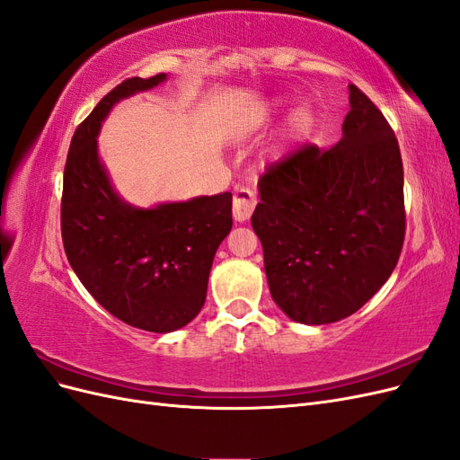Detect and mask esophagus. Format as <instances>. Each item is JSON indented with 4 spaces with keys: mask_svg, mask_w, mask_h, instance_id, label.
<instances>
[{
    "mask_svg": "<svg viewBox=\"0 0 460 460\" xmlns=\"http://www.w3.org/2000/svg\"><path fill=\"white\" fill-rule=\"evenodd\" d=\"M257 205V196L253 190L245 186H238L234 191V201H232V215L238 222H245L249 217L253 215V208Z\"/></svg>",
    "mask_w": 460,
    "mask_h": 460,
    "instance_id": "obj_1",
    "label": "esophagus"
}]
</instances>
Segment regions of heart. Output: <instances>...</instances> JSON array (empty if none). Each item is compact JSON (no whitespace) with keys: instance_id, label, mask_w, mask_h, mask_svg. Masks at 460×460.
<instances>
[{"instance_id":"obj_1","label":"heart","mask_w":460,"mask_h":460,"mask_svg":"<svg viewBox=\"0 0 460 460\" xmlns=\"http://www.w3.org/2000/svg\"><path fill=\"white\" fill-rule=\"evenodd\" d=\"M314 111L309 103H301L297 105L291 115L288 119V127H286V134L289 142H301L307 137L313 128H314Z\"/></svg>"}]
</instances>
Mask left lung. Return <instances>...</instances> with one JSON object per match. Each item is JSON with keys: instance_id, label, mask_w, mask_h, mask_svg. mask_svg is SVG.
Segmentation results:
<instances>
[{"instance_id": "left-lung-1", "label": "left lung", "mask_w": 460, "mask_h": 460, "mask_svg": "<svg viewBox=\"0 0 460 460\" xmlns=\"http://www.w3.org/2000/svg\"><path fill=\"white\" fill-rule=\"evenodd\" d=\"M349 107L336 146H305L259 180L252 226L270 296L301 324L357 313L392 276L405 240L397 137L353 84Z\"/></svg>"}]
</instances>
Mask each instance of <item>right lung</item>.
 I'll list each match as a JSON object with an SVG mask.
<instances>
[{
    "label": "right lung",
    "instance_id": "obj_1",
    "mask_svg": "<svg viewBox=\"0 0 460 460\" xmlns=\"http://www.w3.org/2000/svg\"><path fill=\"white\" fill-rule=\"evenodd\" d=\"M128 78L76 128L63 174L61 234L68 262L92 297L134 328L169 333L196 318L208 272L232 230V193L134 207L111 184L97 136L119 102L163 84Z\"/></svg>",
    "mask_w": 460,
    "mask_h": 460
}]
</instances>
